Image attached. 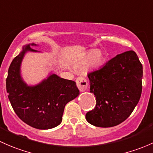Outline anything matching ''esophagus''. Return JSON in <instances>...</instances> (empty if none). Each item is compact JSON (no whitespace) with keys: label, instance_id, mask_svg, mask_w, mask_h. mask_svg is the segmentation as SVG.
<instances>
[{"label":"esophagus","instance_id":"esophagus-1","mask_svg":"<svg viewBox=\"0 0 153 153\" xmlns=\"http://www.w3.org/2000/svg\"><path fill=\"white\" fill-rule=\"evenodd\" d=\"M77 88L80 91H85L88 88V81L86 78L83 76L77 77L76 79Z\"/></svg>","mask_w":153,"mask_h":153}]
</instances>
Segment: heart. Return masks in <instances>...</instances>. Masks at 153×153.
<instances>
[{"label":"heart","mask_w":153,"mask_h":153,"mask_svg":"<svg viewBox=\"0 0 153 153\" xmlns=\"http://www.w3.org/2000/svg\"><path fill=\"white\" fill-rule=\"evenodd\" d=\"M104 59H105V56H104L103 53L100 52L98 49H93L88 51L87 54H86L85 61L91 60L93 65L97 66L102 64Z\"/></svg>","instance_id":"heart-1"}]
</instances>
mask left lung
I'll list each match as a JSON object with an SVG mask.
<instances>
[{
    "mask_svg": "<svg viewBox=\"0 0 153 153\" xmlns=\"http://www.w3.org/2000/svg\"><path fill=\"white\" fill-rule=\"evenodd\" d=\"M96 106L85 115L90 124L111 127L125 121L138 104L142 91L143 67L136 53L116 55L88 74Z\"/></svg>",
    "mask_w": 153,
    "mask_h": 153,
    "instance_id": "obj_1",
    "label": "left lung"
}]
</instances>
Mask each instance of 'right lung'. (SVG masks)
Instances as JSON below:
<instances>
[{
    "mask_svg": "<svg viewBox=\"0 0 153 153\" xmlns=\"http://www.w3.org/2000/svg\"><path fill=\"white\" fill-rule=\"evenodd\" d=\"M26 45L14 58L6 78V91L17 116L28 125L47 130L59 125L66 104L79 95L76 82L52 74L34 87L27 86L20 76L22 59L27 51H36Z\"/></svg>",
    "mask_w": 153,
    "mask_h": 153,
    "instance_id": "obj_1",
    "label": "right lung"
}]
</instances>
